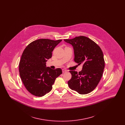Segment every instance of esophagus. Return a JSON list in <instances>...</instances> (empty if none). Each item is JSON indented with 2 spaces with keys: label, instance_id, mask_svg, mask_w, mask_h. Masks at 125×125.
<instances>
[{
  "label": "esophagus",
  "instance_id": "esophagus-1",
  "mask_svg": "<svg viewBox=\"0 0 125 125\" xmlns=\"http://www.w3.org/2000/svg\"><path fill=\"white\" fill-rule=\"evenodd\" d=\"M67 72V71L66 70H65V69H62V72H63V73H65V72Z\"/></svg>",
  "mask_w": 125,
  "mask_h": 125
}]
</instances>
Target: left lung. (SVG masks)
Instances as JSON below:
<instances>
[{
    "instance_id": "1",
    "label": "left lung",
    "mask_w": 125,
    "mask_h": 125,
    "mask_svg": "<svg viewBox=\"0 0 125 125\" xmlns=\"http://www.w3.org/2000/svg\"><path fill=\"white\" fill-rule=\"evenodd\" d=\"M64 41L73 48L74 61L83 64L82 71H70L71 79L68 85L80 94H87L95 89L99 83L104 68L103 53L100 47L88 37L80 36Z\"/></svg>"
}]
</instances>
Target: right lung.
Listing matches in <instances>:
<instances>
[{
    "label": "right lung",
    "mask_w": 125,
    "mask_h": 125,
    "mask_svg": "<svg viewBox=\"0 0 125 125\" xmlns=\"http://www.w3.org/2000/svg\"><path fill=\"white\" fill-rule=\"evenodd\" d=\"M61 41L40 39L31 42L25 49L19 63L20 75L31 94L45 95L52 89L55 79L62 74L60 68L53 70L46 65L54 49Z\"/></svg>",
    "instance_id": "1"
}]
</instances>
